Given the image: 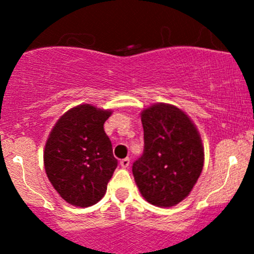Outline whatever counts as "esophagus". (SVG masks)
Segmentation results:
<instances>
[{
    "instance_id": "1",
    "label": "esophagus",
    "mask_w": 254,
    "mask_h": 254,
    "mask_svg": "<svg viewBox=\"0 0 254 254\" xmlns=\"http://www.w3.org/2000/svg\"><path fill=\"white\" fill-rule=\"evenodd\" d=\"M129 165H130V158H123L122 161H120V166H122L123 168H127L129 167Z\"/></svg>"
}]
</instances>
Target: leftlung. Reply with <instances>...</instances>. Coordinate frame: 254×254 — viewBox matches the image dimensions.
I'll return each mask as SVG.
<instances>
[{"label": "left lung", "instance_id": "1", "mask_svg": "<svg viewBox=\"0 0 254 254\" xmlns=\"http://www.w3.org/2000/svg\"><path fill=\"white\" fill-rule=\"evenodd\" d=\"M143 152L132 165L141 195L156 206H175L188 196L204 166L200 135L175 106L153 104L141 113Z\"/></svg>", "mask_w": 254, "mask_h": 254}]
</instances>
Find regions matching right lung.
<instances>
[{"label":"right lung","instance_id":"obj_1","mask_svg":"<svg viewBox=\"0 0 254 254\" xmlns=\"http://www.w3.org/2000/svg\"><path fill=\"white\" fill-rule=\"evenodd\" d=\"M111 114L81 104L66 112L49 135L45 171L55 190L71 205L91 206L106 194L118 166L103 127Z\"/></svg>","mask_w":254,"mask_h":254}]
</instances>
